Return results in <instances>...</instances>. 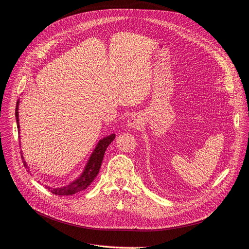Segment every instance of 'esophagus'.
Masks as SVG:
<instances>
[{
	"label": "esophagus",
	"instance_id": "1",
	"mask_svg": "<svg viewBox=\"0 0 249 249\" xmlns=\"http://www.w3.org/2000/svg\"><path fill=\"white\" fill-rule=\"evenodd\" d=\"M127 122H128V126L131 129H138L142 125V120L140 119V116L137 115V114L130 115V117L128 118Z\"/></svg>",
	"mask_w": 249,
	"mask_h": 249
}]
</instances>
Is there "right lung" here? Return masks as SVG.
Listing matches in <instances>:
<instances>
[{"instance_id":"obj_1","label":"right lung","mask_w":249,"mask_h":249,"mask_svg":"<svg viewBox=\"0 0 249 249\" xmlns=\"http://www.w3.org/2000/svg\"><path fill=\"white\" fill-rule=\"evenodd\" d=\"M16 117H17V123H18V129L19 131V123H18V101L17 104V107H16ZM115 135H109L106 138H104L103 140H101L98 143V145L96 146L94 152L92 153L84 172L82 173V175L75 180L74 182L70 183L69 185L62 187V188H50L47 187L49 189V191H51V193H53V195L56 196H72L74 194H77L79 192H82L86 190L91 184L92 182L95 180V178L98 176L101 166H102V162H103V158L105 155V152L107 148V146L109 145V143L114 140ZM22 157V156H21ZM24 162V166H27L25 161Z\"/></svg>"}]
</instances>
